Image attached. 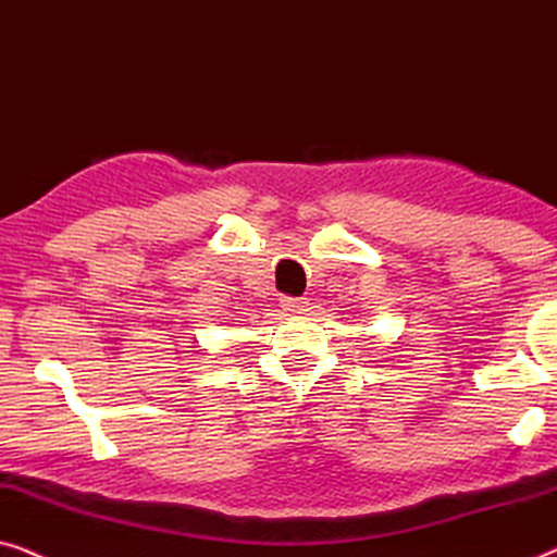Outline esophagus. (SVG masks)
Masks as SVG:
<instances>
[{"mask_svg": "<svg viewBox=\"0 0 557 557\" xmlns=\"http://www.w3.org/2000/svg\"><path fill=\"white\" fill-rule=\"evenodd\" d=\"M280 305L287 315H302V312L308 310L310 302H308V297H282Z\"/></svg>", "mask_w": 557, "mask_h": 557, "instance_id": "obj_1", "label": "esophagus"}]
</instances>
